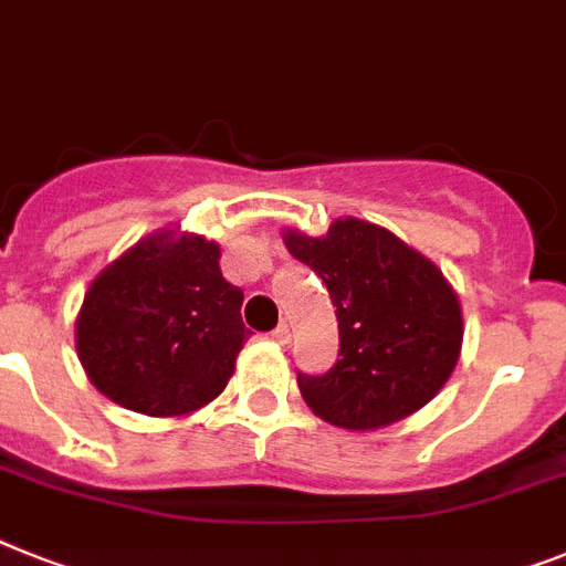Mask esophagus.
Segmentation results:
<instances>
[{"mask_svg":"<svg viewBox=\"0 0 566 566\" xmlns=\"http://www.w3.org/2000/svg\"><path fill=\"white\" fill-rule=\"evenodd\" d=\"M272 338L277 340V344H289V340H292V329H289V324H280L272 333Z\"/></svg>","mask_w":566,"mask_h":566,"instance_id":"obj_1","label":"esophagus"}]
</instances>
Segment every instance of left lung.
<instances>
[{
	"instance_id": "8db88e82",
	"label": "left lung",
	"mask_w": 566,
	"mask_h": 566,
	"mask_svg": "<svg viewBox=\"0 0 566 566\" xmlns=\"http://www.w3.org/2000/svg\"><path fill=\"white\" fill-rule=\"evenodd\" d=\"M283 242L324 280L338 317V361L321 376L297 373L317 417L373 431L440 394L460 358L462 315L431 260L361 219H338L326 237L286 231Z\"/></svg>"
}]
</instances>
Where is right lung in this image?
Wrapping results in <instances>:
<instances>
[{
    "label": "right lung",
    "instance_id": "1",
    "mask_svg": "<svg viewBox=\"0 0 566 566\" xmlns=\"http://www.w3.org/2000/svg\"><path fill=\"white\" fill-rule=\"evenodd\" d=\"M242 289L205 237L153 233L106 265L77 317V356L120 408L185 417L226 390L249 329Z\"/></svg>",
    "mask_w": 566,
    "mask_h": 566
}]
</instances>
